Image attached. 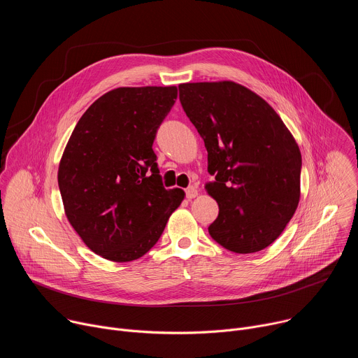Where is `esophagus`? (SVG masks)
I'll return each mask as SVG.
<instances>
[{
	"label": "esophagus",
	"instance_id": "1",
	"mask_svg": "<svg viewBox=\"0 0 358 358\" xmlns=\"http://www.w3.org/2000/svg\"><path fill=\"white\" fill-rule=\"evenodd\" d=\"M185 195H187L188 199H192V198H195V196L198 195V189L191 185V187H188V188L185 189Z\"/></svg>",
	"mask_w": 358,
	"mask_h": 358
}]
</instances>
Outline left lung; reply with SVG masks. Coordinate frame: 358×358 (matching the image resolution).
Instances as JSON below:
<instances>
[{
    "mask_svg": "<svg viewBox=\"0 0 358 358\" xmlns=\"http://www.w3.org/2000/svg\"><path fill=\"white\" fill-rule=\"evenodd\" d=\"M181 106L206 143V184L218 202L208 232L235 253L275 242L300 199L301 155L279 115L261 96L231 82L181 83Z\"/></svg>",
    "mask_w": 358,
    "mask_h": 358,
    "instance_id": "1",
    "label": "left lung"
}]
</instances>
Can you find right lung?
I'll return each mask as SVG.
<instances>
[{
    "label": "right lung",
    "instance_id": "obj_1",
    "mask_svg": "<svg viewBox=\"0 0 358 358\" xmlns=\"http://www.w3.org/2000/svg\"><path fill=\"white\" fill-rule=\"evenodd\" d=\"M176 99V86L113 89L92 103L69 137L58 170L65 214L101 258H141L184 199L181 188H164L152 151Z\"/></svg>",
    "mask_w": 358,
    "mask_h": 358
}]
</instances>
